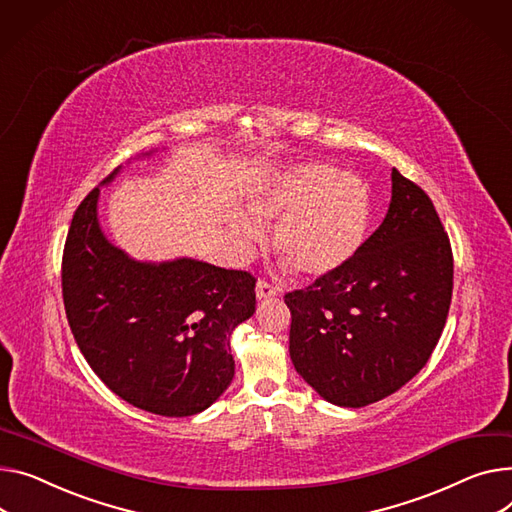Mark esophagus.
<instances>
[{
  "label": "esophagus",
  "mask_w": 512,
  "mask_h": 512,
  "mask_svg": "<svg viewBox=\"0 0 512 512\" xmlns=\"http://www.w3.org/2000/svg\"><path fill=\"white\" fill-rule=\"evenodd\" d=\"M274 296H278V288L274 284L267 282V280L257 282V298L259 300H267V298H274Z\"/></svg>",
  "instance_id": "34e87169"
}]
</instances>
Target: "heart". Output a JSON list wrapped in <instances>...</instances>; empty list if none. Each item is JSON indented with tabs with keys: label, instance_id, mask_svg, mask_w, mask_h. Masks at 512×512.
<instances>
[{
	"label": "heart",
	"instance_id": "obj_1",
	"mask_svg": "<svg viewBox=\"0 0 512 512\" xmlns=\"http://www.w3.org/2000/svg\"><path fill=\"white\" fill-rule=\"evenodd\" d=\"M251 212L255 216H232V232L245 251L263 243L261 222H278L274 243L292 269L302 276H327L360 249L370 220V193L350 170L311 162L261 189Z\"/></svg>",
	"mask_w": 512,
	"mask_h": 512
}]
</instances>
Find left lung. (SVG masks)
<instances>
[{
    "instance_id": "obj_1",
    "label": "left lung",
    "mask_w": 512,
    "mask_h": 512,
    "mask_svg": "<svg viewBox=\"0 0 512 512\" xmlns=\"http://www.w3.org/2000/svg\"><path fill=\"white\" fill-rule=\"evenodd\" d=\"M383 224L356 255L284 296L290 358L323 399L364 407L428 362L453 296V251L430 197L397 168Z\"/></svg>"
}]
</instances>
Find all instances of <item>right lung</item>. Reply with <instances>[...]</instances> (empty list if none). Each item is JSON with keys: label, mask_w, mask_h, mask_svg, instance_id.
I'll return each instance as SVG.
<instances>
[{"label": "right lung", "mask_w": 512, "mask_h": 512, "mask_svg": "<svg viewBox=\"0 0 512 512\" xmlns=\"http://www.w3.org/2000/svg\"><path fill=\"white\" fill-rule=\"evenodd\" d=\"M98 193L78 206L63 247V304L76 344L127 403L168 418L199 414L234 377L230 333L255 313L257 280L185 257H127L100 230Z\"/></svg>", "instance_id": "1"}]
</instances>
